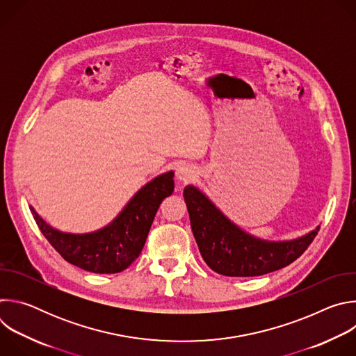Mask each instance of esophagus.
Segmentation results:
<instances>
[{
  "mask_svg": "<svg viewBox=\"0 0 356 356\" xmlns=\"http://www.w3.org/2000/svg\"><path fill=\"white\" fill-rule=\"evenodd\" d=\"M176 177H177V180L187 183L195 177V170L190 165L183 163L176 169Z\"/></svg>",
  "mask_w": 356,
  "mask_h": 356,
  "instance_id": "esophagus-1",
  "label": "esophagus"
}]
</instances>
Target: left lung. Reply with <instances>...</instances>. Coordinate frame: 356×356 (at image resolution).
Instances as JSON below:
<instances>
[{"label": "left lung", "mask_w": 356, "mask_h": 356, "mask_svg": "<svg viewBox=\"0 0 356 356\" xmlns=\"http://www.w3.org/2000/svg\"><path fill=\"white\" fill-rule=\"evenodd\" d=\"M191 231L204 262L217 273L231 277L261 276L294 262L309 248L320 225L290 241H268L243 231L214 202L194 187H184Z\"/></svg>", "instance_id": "obj_1"}]
</instances>
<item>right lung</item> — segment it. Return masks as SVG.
<instances>
[{
  "label": "right lung",
  "mask_w": 356,
  "mask_h": 356,
  "mask_svg": "<svg viewBox=\"0 0 356 356\" xmlns=\"http://www.w3.org/2000/svg\"><path fill=\"white\" fill-rule=\"evenodd\" d=\"M175 172L146 183L106 227L87 234H70L50 227L31 206L32 216L65 261L92 273H120L138 257L161 202L175 190Z\"/></svg>",
  "instance_id": "1"
}]
</instances>
